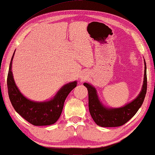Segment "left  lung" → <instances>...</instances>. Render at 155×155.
<instances>
[{"mask_svg": "<svg viewBox=\"0 0 155 155\" xmlns=\"http://www.w3.org/2000/svg\"><path fill=\"white\" fill-rule=\"evenodd\" d=\"M143 76V85L138 96L130 103L117 108L106 107L100 100L96 89L90 83H83L88 90L89 110L90 115L97 125L102 127H120L134 116L142 105L146 94L147 76L145 60Z\"/></svg>", "mask_w": 155, "mask_h": 155, "instance_id": "obj_1", "label": "left lung"}]
</instances>
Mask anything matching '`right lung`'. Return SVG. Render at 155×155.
Listing matches in <instances>:
<instances>
[{"instance_id": "1", "label": "right lung", "mask_w": 155, "mask_h": 155, "mask_svg": "<svg viewBox=\"0 0 155 155\" xmlns=\"http://www.w3.org/2000/svg\"><path fill=\"white\" fill-rule=\"evenodd\" d=\"M15 51L10 62L7 76L8 94L12 106L18 114L34 126H48L54 124L61 114L65 100L70 91L77 87V81L65 84L49 101H31L20 92L15 83L12 72V61Z\"/></svg>"}]
</instances>
